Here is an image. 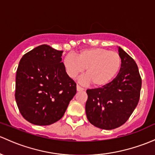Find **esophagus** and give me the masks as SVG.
<instances>
[{"label":"esophagus","instance_id":"34e87169","mask_svg":"<svg viewBox=\"0 0 155 155\" xmlns=\"http://www.w3.org/2000/svg\"><path fill=\"white\" fill-rule=\"evenodd\" d=\"M76 89H77L78 91H82L84 90V89L83 88V87H81V86H79V84H77V86H76Z\"/></svg>","mask_w":155,"mask_h":155}]
</instances>
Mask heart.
I'll list each match as a JSON object with an SVG mask.
<instances>
[{
  "mask_svg": "<svg viewBox=\"0 0 155 155\" xmlns=\"http://www.w3.org/2000/svg\"><path fill=\"white\" fill-rule=\"evenodd\" d=\"M63 64L68 76L72 79L86 69L87 80L93 86L102 87L111 82L122 67V58L117 52L105 48H87L78 53L77 58L73 55L65 56Z\"/></svg>",
  "mask_w": 155,
  "mask_h": 155,
  "instance_id": "1",
  "label": "heart"
}]
</instances>
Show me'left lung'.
<instances>
[{
	"instance_id": "left-lung-1",
	"label": "left lung",
	"mask_w": 155,
	"mask_h": 155,
	"mask_svg": "<svg viewBox=\"0 0 155 155\" xmlns=\"http://www.w3.org/2000/svg\"><path fill=\"white\" fill-rule=\"evenodd\" d=\"M122 67L118 75L105 87L87 89L85 112L97 128L111 130L123 125L132 114L140 97L142 79L134 60L119 48Z\"/></svg>"
}]
</instances>
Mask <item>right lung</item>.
<instances>
[{
    "mask_svg": "<svg viewBox=\"0 0 155 155\" xmlns=\"http://www.w3.org/2000/svg\"><path fill=\"white\" fill-rule=\"evenodd\" d=\"M62 53L40 45L19 62L15 97L20 113L30 123L48 125L58 121L76 94V82L61 62Z\"/></svg>",
    "mask_w": 155,
    "mask_h": 155,
    "instance_id": "obj_1",
    "label": "right lung"
}]
</instances>
